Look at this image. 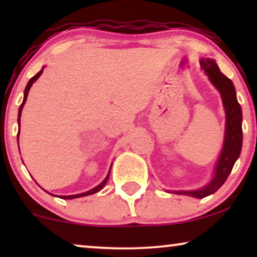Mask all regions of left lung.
Segmentation results:
<instances>
[{
  "label": "left lung",
  "instance_id": "8db88e82",
  "mask_svg": "<svg viewBox=\"0 0 257 257\" xmlns=\"http://www.w3.org/2000/svg\"><path fill=\"white\" fill-rule=\"evenodd\" d=\"M200 64L208 75L210 82L220 91L221 97H222L227 117L224 144L219 161H217L215 175H214L213 180L209 182V185L199 191H175L174 193L202 199L215 193L224 184L228 175L233 170L235 161L240 157L242 149V111L236 99V92H235L233 82L220 71L215 61L209 58H202Z\"/></svg>",
  "mask_w": 257,
  "mask_h": 257
}]
</instances>
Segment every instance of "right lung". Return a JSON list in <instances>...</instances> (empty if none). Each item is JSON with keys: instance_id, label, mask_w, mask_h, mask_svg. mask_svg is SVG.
Here are the masks:
<instances>
[{"instance_id": "obj_1", "label": "right lung", "mask_w": 257, "mask_h": 257, "mask_svg": "<svg viewBox=\"0 0 257 257\" xmlns=\"http://www.w3.org/2000/svg\"><path fill=\"white\" fill-rule=\"evenodd\" d=\"M42 72H43V69L41 70L40 72L37 73L36 76H34L33 78H31L29 82H28V84H27V87H26V90H24V98H23V101H22V104H21V106H20V110H19V125H20V122H21V113H22V108H23V106H24V104H26V100H27V97H28V93H29V90H30V87H31V85H33L34 84V82L35 80H36L38 77H40L41 75H42ZM17 142H19V135H17ZM111 171V170H110ZM108 177H110V173L107 174V177L105 178V180L101 182L100 185H98L97 187H94L93 189H91V191H89V192H85V193H80V194H76V195H69V196H61L62 199H76V198H80V196H86V195H90V194H93V193H97L98 191H100L101 188L104 187L105 186V184H106L107 182V179H108Z\"/></svg>"}]
</instances>
